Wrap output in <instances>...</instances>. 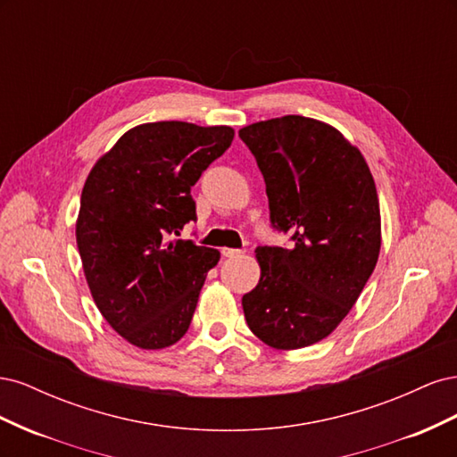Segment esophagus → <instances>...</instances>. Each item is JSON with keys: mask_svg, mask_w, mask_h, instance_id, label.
<instances>
[{"mask_svg": "<svg viewBox=\"0 0 457 457\" xmlns=\"http://www.w3.org/2000/svg\"><path fill=\"white\" fill-rule=\"evenodd\" d=\"M220 253H223V257H227V259H237V257H242V250H230V247H223V250H220Z\"/></svg>", "mask_w": 457, "mask_h": 457, "instance_id": "1", "label": "esophagus"}]
</instances>
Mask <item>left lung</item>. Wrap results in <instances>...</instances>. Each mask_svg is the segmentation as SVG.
<instances>
[{
  "label": "left lung",
  "instance_id": "1",
  "mask_svg": "<svg viewBox=\"0 0 457 457\" xmlns=\"http://www.w3.org/2000/svg\"><path fill=\"white\" fill-rule=\"evenodd\" d=\"M267 185L272 227L292 247L259 245L245 322L278 351L322 341L349 314L381 250L376 183L362 152L329 123L282 116L238 131Z\"/></svg>",
  "mask_w": 457,
  "mask_h": 457
}]
</instances>
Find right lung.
I'll return each mask as SVG.
<instances>
[{
  "label": "right lung",
  "mask_w": 457,
  "mask_h": 457,
  "mask_svg": "<svg viewBox=\"0 0 457 457\" xmlns=\"http://www.w3.org/2000/svg\"><path fill=\"white\" fill-rule=\"evenodd\" d=\"M234 139L228 126L141 123L95 162L76 220V242L96 309L145 351L171 347L195 314L220 253L177 240L196 219L190 188Z\"/></svg>",
  "instance_id": "1"
}]
</instances>
